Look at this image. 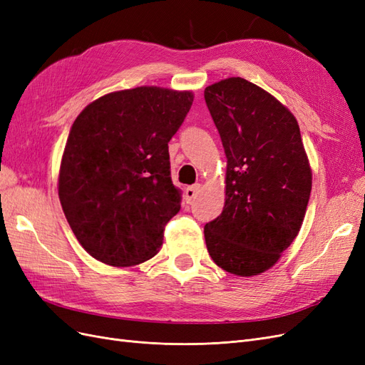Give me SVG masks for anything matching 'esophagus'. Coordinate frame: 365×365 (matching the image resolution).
Here are the masks:
<instances>
[{
  "mask_svg": "<svg viewBox=\"0 0 365 365\" xmlns=\"http://www.w3.org/2000/svg\"><path fill=\"white\" fill-rule=\"evenodd\" d=\"M201 192V184H195V185H189L187 189L184 190V196H185V201L187 202H192L195 197L197 196V193Z\"/></svg>",
  "mask_w": 365,
  "mask_h": 365,
  "instance_id": "1",
  "label": "esophagus"
}]
</instances>
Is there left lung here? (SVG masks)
Segmentation results:
<instances>
[{
	"instance_id": "1",
	"label": "left lung",
	"mask_w": 365,
	"mask_h": 365,
	"mask_svg": "<svg viewBox=\"0 0 365 365\" xmlns=\"http://www.w3.org/2000/svg\"><path fill=\"white\" fill-rule=\"evenodd\" d=\"M227 157L225 204L205 224L208 254L252 277L274 267L302 228L312 189L297 118L263 88L228 77L205 88Z\"/></svg>"
}]
</instances>
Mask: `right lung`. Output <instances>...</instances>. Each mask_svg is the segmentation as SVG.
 Listing matches in <instances>:
<instances>
[{"label":"right lung","instance_id":"obj_1","mask_svg":"<svg viewBox=\"0 0 365 365\" xmlns=\"http://www.w3.org/2000/svg\"><path fill=\"white\" fill-rule=\"evenodd\" d=\"M193 97L137 86L98 97L74 120L58 192L76 239L94 259L134 267L160 251L164 227L181 208L169 141Z\"/></svg>","mask_w":365,"mask_h":365}]
</instances>
